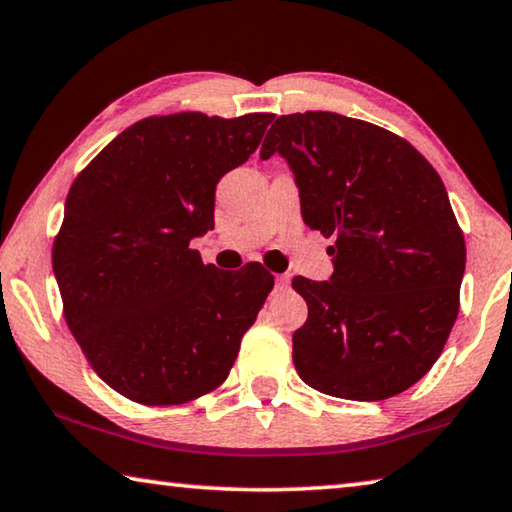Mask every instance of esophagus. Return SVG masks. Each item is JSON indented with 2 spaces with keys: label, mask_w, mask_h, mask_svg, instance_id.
Here are the masks:
<instances>
[{
  "label": "esophagus",
  "mask_w": 512,
  "mask_h": 512,
  "mask_svg": "<svg viewBox=\"0 0 512 512\" xmlns=\"http://www.w3.org/2000/svg\"><path fill=\"white\" fill-rule=\"evenodd\" d=\"M289 287V275H275V289L285 291Z\"/></svg>",
  "instance_id": "obj_1"
}]
</instances>
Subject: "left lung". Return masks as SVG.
Masks as SVG:
<instances>
[{"instance_id":"obj_1","label":"left lung","mask_w":512,"mask_h":512,"mask_svg":"<svg viewBox=\"0 0 512 512\" xmlns=\"http://www.w3.org/2000/svg\"><path fill=\"white\" fill-rule=\"evenodd\" d=\"M294 170L305 225L335 239L328 282L291 280L307 321L298 376L323 394L383 401L424 378L460 307L465 237L442 177L399 134L332 111L280 116L259 157Z\"/></svg>"}]
</instances>
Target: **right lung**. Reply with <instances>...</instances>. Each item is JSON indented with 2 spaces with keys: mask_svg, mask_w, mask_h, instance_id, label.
Wrapping results in <instances>:
<instances>
[{
  "mask_svg": "<svg viewBox=\"0 0 512 512\" xmlns=\"http://www.w3.org/2000/svg\"><path fill=\"white\" fill-rule=\"evenodd\" d=\"M273 113L143 118L72 182L52 266L88 364L141 405H180L223 383L273 275L202 264L214 193L257 150Z\"/></svg>",
  "mask_w": 512,
  "mask_h": 512,
  "instance_id": "right-lung-1",
  "label": "right lung"
}]
</instances>
